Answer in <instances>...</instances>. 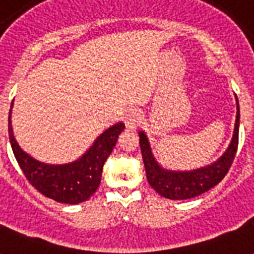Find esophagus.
I'll list each match as a JSON object with an SVG mask.
<instances>
[{
	"label": "esophagus",
	"instance_id": "esophagus-1",
	"mask_svg": "<svg viewBox=\"0 0 254 254\" xmlns=\"http://www.w3.org/2000/svg\"><path fill=\"white\" fill-rule=\"evenodd\" d=\"M142 123V115L141 112L134 109V111H130L125 117V125L129 130H135L137 127H139V124Z\"/></svg>",
	"mask_w": 254,
	"mask_h": 254
}]
</instances>
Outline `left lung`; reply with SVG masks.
I'll return each mask as SVG.
<instances>
[{
	"mask_svg": "<svg viewBox=\"0 0 254 254\" xmlns=\"http://www.w3.org/2000/svg\"><path fill=\"white\" fill-rule=\"evenodd\" d=\"M236 104V124H235V131H233L232 141L229 143L228 149L216 162L201 167V169L192 170V171H171V170L163 169L159 166L151 153L150 143L146 134L143 131H139V146L142 153L143 165L146 170L147 182L161 196L171 199V200L191 199L215 187L227 175L235 159L237 145H239L240 107H239L237 97Z\"/></svg>",
	"mask_w": 254,
	"mask_h": 254,
	"instance_id": "8db88e82",
	"label": "left lung"
}]
</instances>
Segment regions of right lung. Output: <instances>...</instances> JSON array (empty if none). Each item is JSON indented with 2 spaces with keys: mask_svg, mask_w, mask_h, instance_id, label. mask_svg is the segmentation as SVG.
Segmentation results:
<instances>
[{
  "mask_svg": "<svg viewBox=\"0 0 254 254\" xmlns=\"http://www.w3.org/2000/svg\"><path fill=\"white\" fill-rule=\"evenodd\" d=\"M10 117L11 108L9 112L10 145L26 179L45 196L67 204L81 203L95 193L101 182L104 163L125 129L123 123L116 124L100 134L79 159L65 165H49L34 159L19 147L14 138Z\"/></svg>",
  "mask_w": 254,
  "mask_h": 254,
  "instance_id": "1",
  "label": "right lung"
}]
</instances>
